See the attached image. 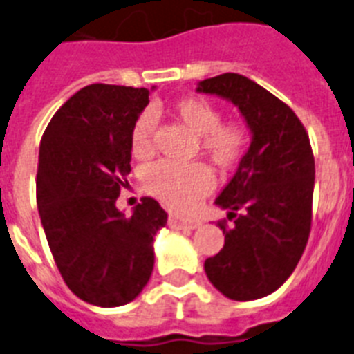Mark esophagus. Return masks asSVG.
<instances>
[{"instance_id":"obj_1","label":"esophagus","mask_w":354,"mask_h":354,"mask_svg":"<svg viewBox=\"0 0 354 354\" xmlns=\"http://www.w3.org/2000/svg\"><path fill=\"white\" fill-rule=\"evenodd\" d=\"M168 223H170L171 229H197L201 225L198 220H184L179 218V216H174V214L170 216Z\"/></svg>"}]
</instances>
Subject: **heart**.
<instances>
[{"instance_id":"heart-1","label":"heart","mask_w":354,"mask_h":354,"mask_svg":"<svg viewBox=\"0 0 354 354\" xmlns=\"http://www.w3.org/2000/svg\"><path fill=\"white\" fill-rule=\"evenodd\" d=\"M177 120L198 134L202 152L209 156L218 168H232L241 159L247 147V134L238 123H220L218 109L207 100L197 96H186L174 104ZM156 118L150 111H145L132 127V153L136 157H147L152 152ZM143 184L166 206L177 211H188L195 207L213 189V174L201 162L177 165L171 161H159L148 166L143 174Z\"/></svg>"}]
</instances>
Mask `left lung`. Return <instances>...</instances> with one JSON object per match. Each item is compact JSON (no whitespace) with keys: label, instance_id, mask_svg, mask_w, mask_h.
Instances as JSON below:
<instances>
[{"label":"left lung","instance_id":"obj_1","mask_svg":"<svg viewBox=\"0 0 354 354\" xmlns=\"http://www.w3.org/2000/svg\"><path fill=\"white\" fill-rule=\"evenodd\" d=\"M197 91L231 102L250 131L236 174L214 201L234 225L218 223L225 241L204 270L225 297L254 301L288 279L306 247L315 184L310 138L288 105L243 75L206 78Z\"/></svg>","mask_w":354,"mask_h":354}]
</instances>
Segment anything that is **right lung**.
Segmentation results:
<instances>
[{
  "label": "right lung",
  "mask_w": 354,
  "mask_h": 354,
  "mask_svg": "<svg viewBox=\"0 0 354 354\" xmlns=\"http://www.w3.org/2000/svg\"><path fill=\"white\" fill-rule=\"evenodd\" d=\"M148 95L91 84L57 111L39 147L37 207L48 245L68 288L95 306H123L141 294L153 270V238L168 220L150 197L131 216L116 207Z\"/></svg>",
  "instance_id": "1"
}]
</instances>
